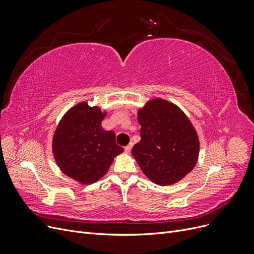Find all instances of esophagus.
<instances>
[{"label": "esophagus", "instance_id": "34e87169", "mask_svg": "<svg viewBox=\"0 0 254 254\" xmlns=\"http://www.w3.org/2000/svg\"><path fill=\"white\" fill-rule=\"evenodd\" d=\"M132 143H129L126 147H125V151L128 153V152H130V150H131V148H132Z\"/></svg>", "mask_w": 254, "mask_h": 254}]
</instances>
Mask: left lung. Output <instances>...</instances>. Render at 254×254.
<instances>
[{
    "label": "left lung",
    "instance_id": "obj_1",
    "mask_svg": "<svg viewBox=\"0 0 254 254\" xmlns=\"http://www.w3.org/2000/svg\"><path fill=\"white\" fill-rule=\"evenodd\" d=\"M141 141L132 156L143 174L158 186L183 179L198 161L199 137L191 122L178 106L153 98L137 110Z\"/></svg>",
    "mask_w": 254,
    "mask_h": 254
}]
</instances>
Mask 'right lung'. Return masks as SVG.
Here are the masks:
<instances>
[{"instance_id": "right-lung-1", "label": "right lung", "mask_w": 254, "mask_h": 254, "mask_svg": "<svg viewBox=\"0 0 254 254\" xmlns=\"http://www.w3.org/2000/svg\"><path fill=\"white\" fill-rule=\"evenodd\" d=\"M106 115L99 107L81 102L65 112L54 132L52 149L59 170L80 184L98 181L124 151L114 131L102 127Z\"/></svg>"}]
</instances>
